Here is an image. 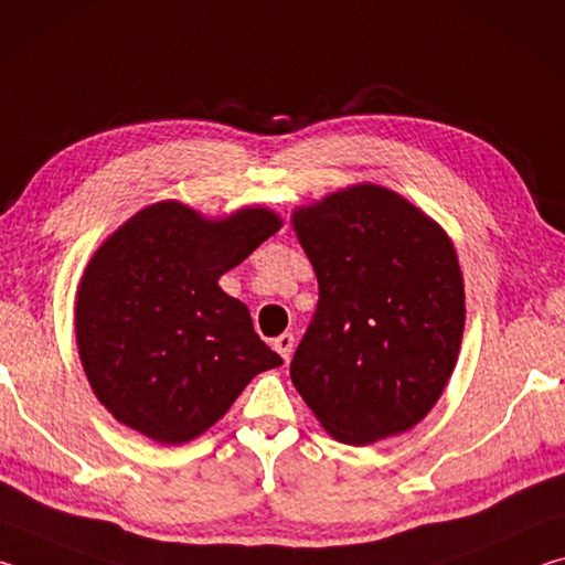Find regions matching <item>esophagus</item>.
<instances>
[{
  "label": "esophagus",
  "instance_id": "obj_1",
  "mask_svg": "<svg viewBox=\"0 0 565 565\" xmlns=\"http://www.w3.org/2000/svg\"><path fill=\"white\" fill-rule=\"evenodd\" d=\"M274 349L279 351V356L284 361H289L291 351H294V333H281V337L274 339Z\"/></svg>",
  "mask_w": 565,
  "mask_h": 565
}]
</instances>
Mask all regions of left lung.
Wrapping results in <instances>:
<instances>
[{"label":"left lung","instance_id":"obj_1","mask_svg":"<svg viewBox=\"0 0 565 565\" xmlns=\"http://www.w3.org/2000/svg\"><path fill=\"white\" fill-rule=\"evenodd\" d=\"M319 306L291 381L323 431L369 446L414 428L451 379L466 323L454 242L394 189L361 181L294 209Z\"/></svg>","mask_w":565,"mask_h":565}]
</instances>
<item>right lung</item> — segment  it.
Instances as JSON below:
<instances>
[{
	"label": "right lung",
	"instance_id": "1",
	"mask_svg": "<svg viewBox=\"0 0 565 565\" xmlns=\"http://www.w3.org/2000/svg\"><path fill=\"white\" fill-rule=\"evenodd\" d=\"M266 206L209 218L167 199L104 238L74 301L76 349L99 404L164 446L209 431L248 381L281 366L218 279L281 228Z\"/></svg>",
	"mask_w": 565,
	"mask_h": 565
}]
</instances>
